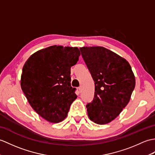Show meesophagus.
Instances as JSON below:
<instances>
[{
    "label": "esophagus",
    "mask_w": 155,
    "mask_h": 155,
    "mask_svg": "<svg viewBox=\"0 0 155 155\" xmlns=\"http://www.w3.org/2000/svg\"><path fill=\"white\" fill-rule=\"evenodd\" d=\"M78 90H79V92H81L82 91V87L81 86H79V87H78Z\"/></svg>",
    "instance_id": "obj_1"
}]
</instances>
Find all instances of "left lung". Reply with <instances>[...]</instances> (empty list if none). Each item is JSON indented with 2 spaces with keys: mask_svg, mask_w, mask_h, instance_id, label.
I'll return each instance as SVG.
<instances>
[{
  "mask_svg": "<svg viewBox=\"0 0 155 155\" xmlns=\"http://www.w3.org/2000/svg\"><path fill=\"white\" fill-rule=\"evenodd\" d=\"M81 55L94 81L93 100L86 104L90 120L100 125L114 120L127 105L135 86L130 64L103 47H83Z\"/></svg>",
  "mask_w": 155,
  "mask_h": 155,
  "instance_id": "left-lung-1",
  "label": "left lung"
}]
</instances>
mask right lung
Returning <instances> with one entry per match:
<instances>
[{"mask_svg": "<svg viewBox=\"0 0 155 155\" xmlns=\"http://www.w3.org/2000/svg\"><path fill=\"white\" fill-rule=\"evenodd\" d=\"M80 55L77 48L53 45L34 53L25 63L21 90L32 108L47 121H63L77 98L71 86V68Z\"/></svg>", "mask_w": 155, "mask_h": 155, "instance_id": "obj_1", "label": "right lung"}]
</instances>
